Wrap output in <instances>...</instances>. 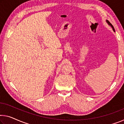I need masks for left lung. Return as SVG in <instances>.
Instances as JSON below:
<instances>
[{
  "label": "left lung",
  "instance_id": "left-lung-1",
  "mask_svg": "<svg viewBox=\"0 0 124 124\" xmlns=\"http://www.w3.org/2000/svg\"><path fill=\"white\" fill-rule=\"evenodd\" d=\"M106 23H107L108 24V25L111 26V27L112 28V29H113V30H114V31H115V29H114V26H113V25H112L111 23H110L109 22H108V20H106Z\"/></svg>",
  "mask_w": 124,
  "mask_h": 124
}]
</instances>
